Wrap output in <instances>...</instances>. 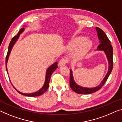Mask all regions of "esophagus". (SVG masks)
Wrapping results in <instances>:
<instances>
[{"mask_svg": "<svg viewBox=\"0 0 122 122\" xmlns=\"http://www.w3.org/2000/svg\"><path fill=\"white\" fill-rule=\"evenodd\" d=\"M67 60L65 58H62V59H61L60 60L59 62V66H62V65H65L66 63L67 62Z\"/></svg>", "mask_w": 122, "mask_h": 122, "instance_id": "esophagus-1", "label": "esophagus"}]
</instances>
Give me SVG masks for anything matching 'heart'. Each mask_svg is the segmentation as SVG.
<instances>
[{
    "label": "heart",
    "mask_w": 122,
    "mask_h": 122,
    "mask_svg": "<svg viewBox=\"0 0 122 122\" xmlns=\"http://www.w3.org/2000/svg\"><path fill=\"white\" fill-rule=\"evenodd\" d=\"M92 41L90 39H85L83 37H76L69 41L67 44V48L69 50H72L74 48L73 58L74 60H80L88 54L92 48Z\"/></svg>",
    "instance_id": "b5f03b06"
}]
</instances>
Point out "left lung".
I'll return each instance as SVG.
<instances>
[{"instance_id":"1","label":"left lung","mask_w":122,"mask_h":122,"mask_svg":"<svg viewBox=\"0 0 122 122\" xmlns=\"http://www.w3.org/2000/svg\"><path fill=\"white\" fill-rule=\"evenodd\" d=\"M96 30L97 32L98 38L100 40V43L99 46H97V50L103 51L106 54L109 65L108 72L100 85L93 88H88L81 86L76 84L74 81L73 77L72 70H70V85L72 89L76 93L80 94H90L100 89L107 80L109 76L112 72V68H113V48L111 44L110 40L107 37L106 34L101 29L99 28V27H96Z\"/></svg>"}]
</instances>
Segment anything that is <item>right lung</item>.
<instances>
[{"label":"right lung","instance_id":"1","mask_svg":"<svg viewBox=\"0 0 122 122\" xmlns=\"http://www.w3.org/2000/svg\"><path fill=\"white\" fill-rule=\"evenodd\" d=\"M25 30L24 28H22L21 30H20V31L19 32V33H18V34H17V35L14 36V37L12 38V39H11V41L10 44H9L8 53H7L6 60H5V62H6L5 64H6V71H8V69H7V66H6L7 62H8L9 56V55H10V54L11 51L12 47H13V46L14 45L15 43H16V41H17L18 38H19V37H20V34L22 33L23 32V30ZM57 62H56L54 63V64H52L51 66H50L48 68V70H46V78H45V81L44 84L42 88H41L39 90H38V92H33V93L25 94V93H22V92L17 91L15 88V87H14V88L17 91V92H19V93L21 94V95L27 96H30V97H34V96H38L42 95L43 93H44V92H46L47 89H48V88H49V82H50L51 76V74H52V73H53V72L55 71V70L57 68Z\"/></svg>","mask_w":122,"mask_h":122}]
</instances>
